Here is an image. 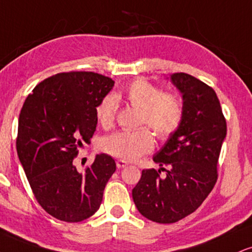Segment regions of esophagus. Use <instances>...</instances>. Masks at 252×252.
I'll list each match as a JSON object with an SVG mask.
<instances>
[{
    "mask_svg": "<svg viewBox=\"0 0 252 252\" xmlns=\"http://www.w3.org/2000/svg\"><path fill=\"white\" fill-rule=\"evenodd\" d=\"M116 165H117L118 169H122V168H126V166L128 165V163H126V160H123V159H117L116 160Z\"/></svg>",
    "mask_w": 252,
    "mask_h": 252,
    "instance_id": "1",
    "label": "esophagus"
}]
</instances>
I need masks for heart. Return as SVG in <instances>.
Returning a JSON list of instances; mask_svg holds the SVG:
<instances>
[{
    "label": "heart",
    "mask_w": 252,
    "mask_h": 252,
    "mask_svg": "<svg viewBox=\"0 0 252 252\" xmlns=\"http://www.w3.org/2000/svg\"><path fill=\"white\" fill-rule=\"evenodd\" d=\"M121 96L132 107L141 109L139 126H148L156 137L166 141L180 129L184 118V105L178 96L165 94L162 88L144 78H137L124 88ZM120 96L107 95L96 107V117L104 128L113 126ZM154 147L153 134L147 126L137 130H121L102 141V150L126 160H134Z\"/></svg>",
    "instance_id": "obj_1"
}]
</instances>
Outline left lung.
<instances>
[{
  "label": "left lung",
  "instance_id": "left-lung-1",
  "mask_svg": "<svg viewBox=\"0 0 252 252\" xmlns=\"http://www.w3.org/2000/svg\"><path fill=\"white\" fill-rule=\"evenodd\" d=\"M171 81L183 95L184 118L154 156L166 174L145 169L132 189L139 213L160 224L178 222L204 202L217 182L226 136V121L213 88L186 72H175Z\"/></svg>",
  "mask_w": 252,
  "mask_h": 252
}]
</instances>
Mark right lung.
I'll use <instances>...</instances> for the list:
<instances>
[{"label":"right lung","instance_id":"obj_1","mask_svg":"<svg viewBox=\"0 0 252 252\" xmlns=\"http://www.w3.org/2000/svg\"><path fill=\"white\" fill-rule=\"evenodd\" d=\"M110 77L93 71L60 72L38 83L24 101L16 149L38 204L63 222L87 220L99 209L116 170L107 154L80 172L75 157L96 130V107L113 89Z\"/></svg>","mask_w":252,"mask_h":252}]
</instances>
